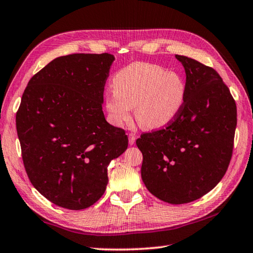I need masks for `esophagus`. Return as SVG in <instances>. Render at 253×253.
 I'll list each match as a JSON object with an SVG mask.
<instances>
[{
    "instance_id": "esophagus-1",
    "label": "esophagus",
    "mask_w": 253,
    "mask_h": 253,
    "mask_svg": "<svg viewBox=\"0 0 253 253\" xmlns=\"http://www.w3.org/2000/svg\"><path fill=\"white\" fill-rule=\"evenodd\" d=\"M135 140H136V135L130 132L129 136H128V142H129V145H134Z\"/></svg>"
}]
</instances>
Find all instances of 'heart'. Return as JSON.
Segmentation results:
<instances>
[{
    "instance_id": "obj_1",
    "label": "heart",
    "mask_w": 253,
    "mask_h": 253,
    "mask_svg": "<svg viewBox=\"0 0 253 253\" xmlns=\"http://www.w3.org/2000/svg\"><path fill=\"white\" fill-rule=\"evenodd\" d=\"M114 91L105 97L107 117L121 127L130 118L131 107L138 125L145 129L165 127L181 110L185 84L181 77L162 67L135 62L114 76Z\"/></svg>"
}]
</instances>
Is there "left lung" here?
<instances>
[{"mask_svg":"<svg viewBox=\"0 0 253 253\" xmlns=\"http://www.w3.org/2000/svg\"><path fill=\"white\" fill-rule=\"evenodd\" d=\"M186 74L181 110L165 128L136 140L142 178L151 193L170 204L190 203L215 187L229 168L237 105L220 75L185 55H175Z\"/></svg>","mask_w":253,"mask_h":253,"instance_id":"8db88e82","label":"left lung"}]
</instances>
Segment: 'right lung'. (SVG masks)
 I'll return each mask as SVG.
<instances>
[{
    "label": "right lung",
    "instance_id": "right-lung-1",
    "mask_svg": "<svg viewBox=\"0 0 253 253\" xmlns=\"http://www.w3.org/2000/svg\"><path fill=\"white\" fill-rule=\"evenodd\" d=\"M114 60L109 53L55 58L23 92L15 121L25 172L58 207L96 203L108 183L109 163L127 149L125 130L107 123L102 111Z\"/></svg>",
    "mask_w": 253,
    "mask_h": 253
}]
</instances>
